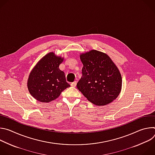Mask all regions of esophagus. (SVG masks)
<instances>
[{"label": "esophagus", "mask_w": 155, "mask_h": 155, "mask_svg": "<svg viewBox=\"0 0 155 155\" xmlns=\"http://www.w3.org/2000/svg\"><path fill=\"white\" fill-rule=\"evenodd\" d=\"M71 86H72V87H75V86H77V81H74L73 83H72L71 84Z\"/></svg>", "instance_id": "1"}]
</instances>
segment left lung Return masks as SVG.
Wrapping results in <instances>:
<instances>
[{
    "label": "left lung",
    "mask_w": 155,
    "mask_h": 155,
    "mask_svg": "<svg viewBox=\"0 0 155 155\" xmlns=\"http://www.w3.org/2000/svg\"><path fill=\"white\" fill-rule=\"evenodd\" d=\"M82 77L78 90L93 104L106 105L119 96L122 78L117 66L107 54L92 50L80 54Z\"/></svg>",
    "instance_id": "obj_1"
}]
</instances>
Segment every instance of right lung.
Returning <instances> with one entry per match:
<instances>
[{
	"mask_svg": "<svg viewBox=\"0 0 155 155\" xmlns=\"http://www.w3.org/2000/svg\"><path fill=\"white\" fill-rule=\"evenodd\" d=\"M64 58L50 52L41 58L29 74L27 86L31 96L38 101L48 103L58 98L71 85L64 72L59 68Z\"/></svg>",
	"mask_w": 155,
	"mask_h": 155,
	"instance_id": "1",
	"label": "right lung"
}]
</instances>
